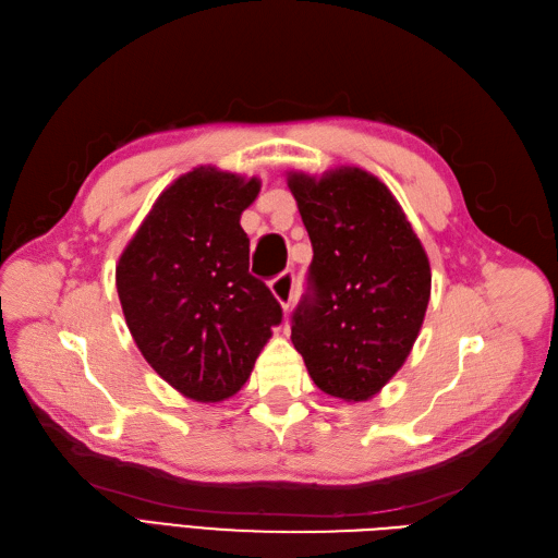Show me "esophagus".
<instances>
[{
	"label": "esophagus",
	"instance_id": "esophagus-1",
	"mask_svg": "<svg viewBox=\"0 0 558 558\" xmlns=\"http://www.w3.org/2000/svg\"><path fill=\"white\" fill-rule=\"evenodd\" d=\"M269 289H272V295L283 307V312H289V307L293 305V298H295V275L293 272L279 275L277 279H272V283H269Z\"/></svg>",
	"mask_w": 558,
	"mask_h": 558
}]
</instances>
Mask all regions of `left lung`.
I'll return each instance as SVG.
<instances>
[{
	"label": "left lung",
	"mask_w": 558,
	"mask_h": 558,
	"mask_svg": "<svg viewBox=\"0 0 558 558\" xmlns=\"http://www.w3.org/2000/svg\"><path fill=\"white\" fill-rule=\"evenodd\" d=\"M314 258L291 316L293 347L320 391L373 398L416 342L430 263L398 199L361 167L289 174Z\"/></svg>",
	"instance_id": "left-lung-1"
}]
</instances>
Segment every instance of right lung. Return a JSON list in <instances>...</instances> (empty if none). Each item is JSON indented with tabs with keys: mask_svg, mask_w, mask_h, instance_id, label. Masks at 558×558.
<instances>
[{
	"mask_svg": "<svg viewBox=\"0 0 558 558\" xmlns=\"http://www.w3.org/2000/svg\"><path fill=\"white\" fill-rule=\"evenodd\" d=\"M260 193L216 167L165 189L116 265V289L142 356L179 393L221 402L246 384L281 324V305L248 275L242 211Z\"/></svg>",
	"mask_w": 558,
	"mask_h": 558,
	"instance_id": "1",
	"label": "right lung"
}]
</instances>
